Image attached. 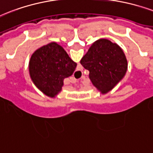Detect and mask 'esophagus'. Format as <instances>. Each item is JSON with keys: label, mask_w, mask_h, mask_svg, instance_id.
<instances>
[{"label": "esophagus", "mask_w": 153, "mask_h": 153, "mask_svg": "<svg viewBox=\"0 0 153 153\" xmlns=\"http://www.w3.org/2000/svg\"><path fill=\"white\" fill-rule=\"evenodd\" d=\"M75 82H76V79H74L73 82H72V83H75Z\"/></svg>", "instance_id": "obj_1"}]
</instances>
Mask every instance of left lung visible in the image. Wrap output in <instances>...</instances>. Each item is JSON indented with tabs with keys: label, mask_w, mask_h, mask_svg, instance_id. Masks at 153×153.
<instances>
[{
	"label": "left lung",
	"mask_w": 153,
	"mask_h": 153,
	"mask_svg": "<svg viewBox=\"0 0 153 153\" xmlns=\"http://www.w3.org/2000/svg\"><path fill=\"white\" fill-rule=\"evenodd\" d=\"M80 63L89 71L92 84L102 94L111 91L128 70V61L120 46L104 38L91 45Z\"/></svg>",
	"instance_id": "left-lung-1"
}]
</instances>
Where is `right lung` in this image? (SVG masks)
Here are the masks:
<instances>
[{"mask_svg": "<svg viewBox=\"0 0 153 153\" xmlns=\"http://www.w3.org/2000/svg\"><path fill=\"white\" fill-rule=\"evenodd\" d=\"M77 63L56 42L48 43L34 51L29 62L33 84L43 94L54 98L62 91L63 81L74 73Z\"/></svg>", "mask_w": 153, "mask_h": 153, "instance_id": "right-lung-1", "label": "right lung"}]
</instances>
